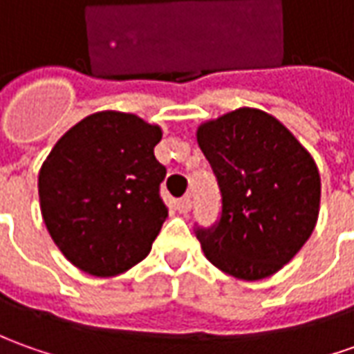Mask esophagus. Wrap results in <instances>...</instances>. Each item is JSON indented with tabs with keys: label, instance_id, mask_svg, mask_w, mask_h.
Returning a JSON list of instances; mask_svg holds the SVG:
<instances>
[{
	"label": "esophagus",
	"instance_id": "esophagus-1",
	"mask_svg": "<svg viewBox=\"0 0 354 354\" xmlns=\"http://www.w3.org/2000/svg\"><path fill=\"white\" fill-rule=\"evenodd\" d=\"M178 211L184 213V215L189 213V211H192V197L184 196L182 199H178Z\"/></svg>",
	"mask_w": 354,
	"mask_h": 354
}]
</instances>
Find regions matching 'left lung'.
<instances>
[{
	"label": "left lung",
	"instance_id": "8db88e82",
	"mask_svg": "<svg viewBox=\"0 0 354 354\" xmlns=\"http://www.w3.org/2000/svg\"><path fill=\"white\" fill-rule=\"evenodd\" d=\"M196 136L223 196L217 227L197 228L205 258L242 281L277 273L318 223L322 184L314 158L258 108L207 120Z\"/></svg>",
	"mask_w": 354,
	"mask_h": 354
}]
</instances>
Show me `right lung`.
Returning <instances> with one entry per match:
<instances>
[{
	"mask_svg": "<svg viewBox=\"0 0 354 354\" xmlns=\"http://www.w3.org/2000/svg\"><path fill=\"white\" fill-rule=\"evenodd\" d=\"M162 129L136 114L102 110L59 137L38 172L44 225L77 269L116 277L147 258L168 217L155 158Z\"/></svg>",
	"mask_w": 354,
	"mask_h": 354,
	"instance_id": "1",
	"label": "right lung"
}]
</instances>
